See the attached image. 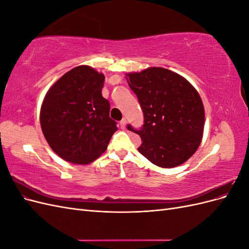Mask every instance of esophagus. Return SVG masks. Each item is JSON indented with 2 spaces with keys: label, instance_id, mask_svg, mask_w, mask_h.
I'll return each mask as SVG.
<instances>
[{
  "label": "esophagus",
  "instance_id": "1",
  "mask_svg": "<svg viewBox=\"0 0 249 249\" xmlns=\"http://www.w3.org/2000/svg\"><path fill=\"white\" fill-rule=\"evenodd\" d=\"M120 129H124L125 125H126V119L125 118H123L122 122H120Z\"/></svg>",
  "mask_w": 249,
  "mask_h": 249
}]
</instances>
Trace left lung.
<instances>
[{
    "label": "left lung",
    "mask_w": 249,
    "mask_h": 249,
    "mask_svg": "<svg viewBox=\"0 0 249 249\" xmlns=\"http://www.w3.org/2000/svg\"><path fill=\"white\" fill-rule=\"evenodd\" d=\"M144 115L139 153L162 168L186 162L196 152L205 127V108L197 90L180 74L148 67L125 74Z\"/></svg>",
    "instance_id": "obj_1"
}]
</instances>
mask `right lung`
<instances>
[{
    "mask_svg": "<svg viewBox=\"0 0 249 249\" xmlns=\"http://www.w3.org/2000/svg\"><path fill=\"white\" fill-rule=\"evenodd\" d=\"M104 73L80 65L51 86L40 108V125L51 148L61 159L86 165L107 149L117 130L102 95Z\"/></svg>",
    "mask_w": 249,
    "mask_h": 249,
    "instance_id": "1",
    "label": "right lung"
}]
</instances>
